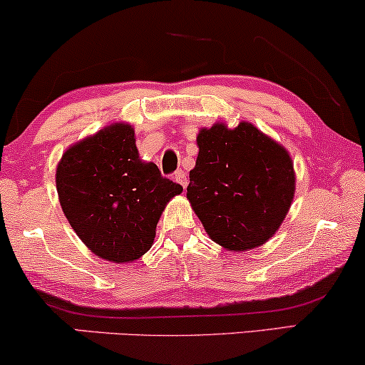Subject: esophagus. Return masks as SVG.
<instances>
[{"instance_id":"34e87169","label":"esophagus","mask_w":365,"mask_h":365,"mask_svg":"<svg viewBox=\"0 0 365 365\" xmlns=\"http://www.w3.org/2000/svg\"><path fill=\"white\" fill-rule=\"evenodd\" d=\"M174 179H175V182L181 184L182 187L187 186V175H186V173H184V170H175Z\"/></svg>"}]
</instances>
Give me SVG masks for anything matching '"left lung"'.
<instances>
[{
    "instance_id": "1",
    "label": "left lung",
    "mask_w": 365,
    "mask_h": 365,
    "mask_svg": "<svg viewBox=\"0 0 365 365\" xmlns=\"http://www.w3.org/2000/svg\"><path fill=\"white\" fill-rule=\"evenodd\" d=\"M187 200L205 230L228 250H249L271 238L294 196V170L284 147L250 123H223L197 135Z\"/></svg>"
}]
</instances>
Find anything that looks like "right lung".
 Here are the masks:
<instances>
[{
  "mask_svg": "<svg viewBox=\"0 0 365 365\" xmlns=\"http://www.w3.org/2000/svg\"><path fill=\"white\" fill-rule=\"evenodd\" d=\"M133 130L115 123L66 150L57 192L73 230L98 257L132 262L154 244L155 227L182 186L138 159Z\"/></svg>",
  "mask_w": 365,
  "mask_h": 365,
  "instance_id": "obj_1",
  "label": "right lung"
}]
</instances>
